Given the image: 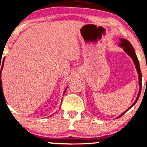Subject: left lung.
Segmentation results:
<instances>
[{
  "instance_id": "left-lung-1",
  "label": "left lung",
  "mask_w": 147,
  "mask_h": 147,
  "mask_svg": "<svg viewBox=\"0 0 147 147\" xmlns=\"http://www.w3.org/2000/svg\"><path fill=\"white\" fill-rule=\"evenodd\" d=\"M120 41H121V43H119V45L121 46V47H123V49H124V51H125L126 53H127V54L129 55V56L131 57V58H132L134 62V64L136 65V68L137 71H138V74L139 85H140V90H139L138 97H137L136 100V101L134 102V103L133 105H131V107L127 109V110H126L123 113H122L121 115H119V116L117 118H119L121 116H123V115L125 114V113L127 112V111H129V109H130L134 105H135V104L136 103L137 101H138V98H139V96H140V95L141 87H142V73H141V70H140V64H139L138 57H137L136 55V53H135L134 49L133 46L131 45V44L129 41H128L127 40L123 39V38H121V39H120Z\"/></svg>"
}]
</instances>
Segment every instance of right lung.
Masks as SVG:
<instances>
[{"instance_id": "obj_1", "label": "right lung", "mask_w": 147, "mask_h": 147, "mask_svg": "<svg viewBox=\"0 0 147 147\" xmlns=\"http://www.w3.org/2000/svg\"><path fill=\"white\" fill-rule=\"evenodd\" d=\"M4 61H5V59H3V64H2V67H1V94H3V88H2V85H1V84H2L1 71H2V68H3V64H4ZM65 92H66V90H65V91H64V93H65Z\"/></svg>"}]
</instances>
